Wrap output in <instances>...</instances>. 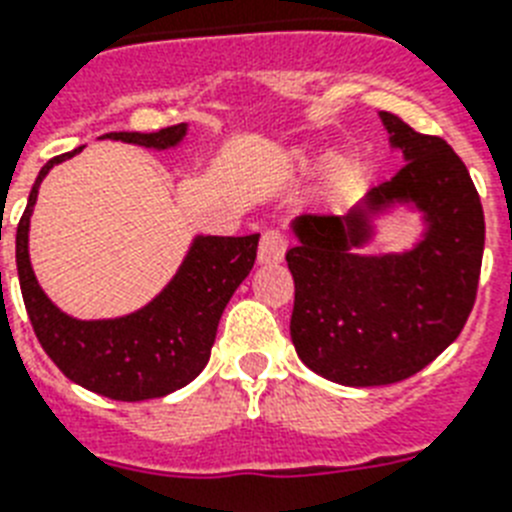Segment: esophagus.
<instances>
[{"label": "esophagus", "mask_w": 512, "mask_h": 512, "mask_svg": "<svg viewBox=\"0 0 512 512\" xmlns=\"http://www.w3.org/2000/svg\"><path fill=\"white\" fill-rule=\"evenodd\" d=\"M286 255V236L281 231H265L257 249V263L260 265H276Z\"/></svg>", "instance_id": "1"}]
</instances>
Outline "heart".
<instances>
[{"instance_id":"heart-1","label":"heart","mask_w":512,"mask_h":512,"mask_svg":"<svg viewBox=\"0 0 512 512\" xmlns=\"http://www.w3.org/2000/svg\"><path fill=\"white\" fill-rule=\"evenodd\" d=\"M351 179V163L346 158H333L328 166V184L333 190H341L343 184Z\"/></svg>"}]
</instances>
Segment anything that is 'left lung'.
<instances>
[{"label": "left lung", "instance_id": "1", "mask_svg": "<svg viewBox=\"0 0 512 512\" xmlns=\"http://www.w3.org/2000/svg\"><path fill=\"white\" fill-rule=\"evenodd\" d=\"M380 122L403 158L398 174L343 216H296L286 252L296 354L349 388L401 382L448 349L474 307L484 255V210L466 163L388 111ZM401 212L420 218V236L395 253H367L379 223Z\"/></svg>", "mask_w": 512, "mask_h": 512}]
</instances>
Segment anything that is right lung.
<instances>
[{
    "label": "right lung",
    "mask_w": 512,
    "mask_h": 512,
    "mask_svg": "<svg viewBox=\"0 0 512 512\" xmlns=\"http://www.w3.org/2000/svg\"><path fill=\"white\" fill-rule=\"evenodd\" d=\"M190 124H174L150 132H109L106 140L140 145L148 150H174L184 143ZM83 148L51 158L38 171L28 208L17 223L15 257L20 291L30 325L49 359L85 390L111 401L163 398L190 385L205 369L216 341L223 309L255 265L260 234L192 236L182 265L148 304L119 317L80 320L67 315L41 289L30 265L28 234L38 190L57 163Z\"/></svg>",
    "instance_id": "obj_1"
}]
</instances>
